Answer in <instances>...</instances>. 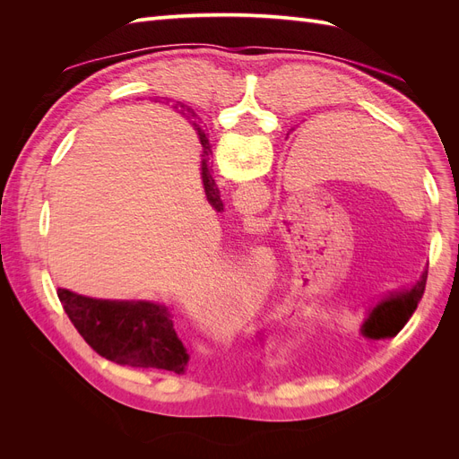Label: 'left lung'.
Segmentation results:
<instances>
[{
  "label": "left lung",
  "mask_w": 459,
  "mask_h": 459,
  "mask_svg": "<svg viewBox=\"0 0 459 459\" xmlns=\"http://www.w3.org/2000/svg\"><path fill=\"white\" fill-rule=\"evenodd\" d=\"M427 283V268L421 272L420 280L408 289L393 290V293L385 295L368 310V317L364 319L362 335L373 341L379 339H391L396 333L406 325L411 314L418 308V302L423 297Z\"/></svg>",
  "instance_id": "obj_1"
}]
</instances>
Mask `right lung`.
<instances>
[{"instance_id": "add662e5", "label": "right lung", "mask_w": 459, "mask_h": 459, "mask_svg": "<svg viewBox=\"0 0 459 459\" xmlns=\"http://www.w3.org/2000/svg\"><path fill=\"white\" fill-rule=\"evenodd\" d=\"M184 107V105H182ZM203 147L201 178L206 201L216 212L224 211L214 178L208 166L211 143L195 124ZM66 316L91 349L110 362L132 368H155L184 373L189 354L174 329L170 307L155 300L91 299L57 289Z\"/></svg>"}]
</instances>
